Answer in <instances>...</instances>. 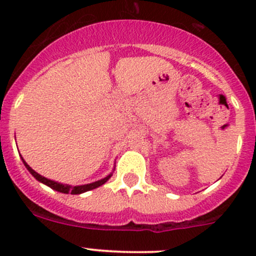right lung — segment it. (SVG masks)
Instances as JSON below:
<instances>
[{
  "label": "right lung",
  "mask_w": 256,
  "mask_h": 256,
  "mask_svg": "<svg viewBox=\"0 0 256 256\" xmlns=\"http://www.w3.org/2000/svg\"><path fill=\"white\" fill-rule=\"evenodd\" d=\"M22 161L23 164H24L26 168L28 170V171L32 174V176L36 178L37 180H40V182L44 183V184H47L48 187H50L52 190H58V192H62V193H70V194H80V193H84V192H88V190H95V188L100 187V186L104 184L105 182H106L108 180H109L110 177H112V174H109L108 177L102 178V180H96V182H92V183H89V184H82V186H74V187H72V186H68V184H62V183H58L56 182V180H48V178L40 176V174H37V172L34 171V170L30 168V166H28L27 164H26V161L23 160L22 157Z\"/></svg>",
  "instance_id": "right-lung-1"
}]
</instances>
